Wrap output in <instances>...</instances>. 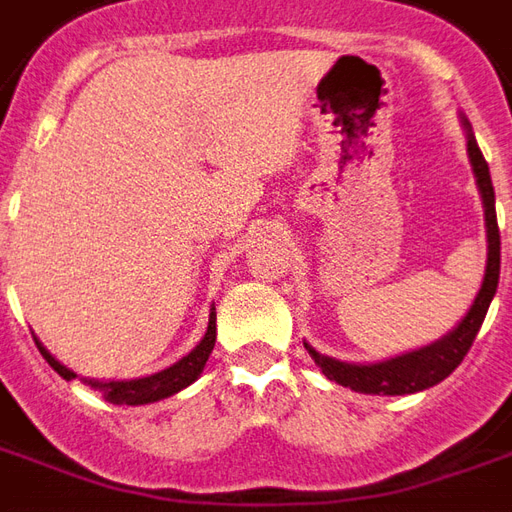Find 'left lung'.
Listing matches in <instances>:
<instances>
[{
  "mask_svg": "<svg viewBox=\"0 0 512 512\" xmlns=\"http://www.w3.org/2000/svg\"><path fill=\"white\" fill-rule=\"evenodd\" d=\"M463 130H466V146L468 160L474 169V180L480 188L482 207H485V235H488V260H485V277L474 302L468 307V313L457 321L452 330L441 335L438 341L418 346L413 352H402L396 357H385L377 363H346L338 357L321 355L310 343H305V349L310 357L316 360V366L321 368V374L327 380L338 382L343 388H352L357 393H374V396H405V393L427 391L432 385H438L455 371L463 357L471 349V343L480 332L485 313L491 307L493 293L499 285V263H502V244H499V224H496V196H493V182L488 163L482 157L477 138L471 132L466 116H460Z\"/></svg>",
  "mask_w": 512,
  "mask_h": 512,
  "instance_id": "left-lung-1",
  "label": "left lung"
}]
</instances>
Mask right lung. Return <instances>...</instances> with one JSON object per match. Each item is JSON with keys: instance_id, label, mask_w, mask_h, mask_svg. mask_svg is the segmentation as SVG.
<instances>
[{"instance_id": "add662e5", "label": "right lung", "mask_w": 512, "mask_h": 512, "mask_svg": "<svg viewBox=\"0 0 512 512\" xmlns=\"http://www.w3.org/2000/svg\"><path fill=\"white\" fill-rule=\"evenodd\" d=\"M213 310H210V321H207V330L202 335V341L196 343L188 355L180 357L174 366L163 368L157 374H149V377H135V380H91V377H80V380L85 385H91L94 391L102 393L107 402H113V405L138 407L152 405V402H160V399H169L174 393H180L182 388H188L191 382L199 380V374L205 371L207 357H210L213 346H216V313ZM35 343H38V349H41L46 363L55 368L63 380H74L77 377V371L63 366L38 338H35Z\"/></svg>"}]
</instances>
